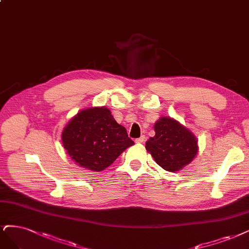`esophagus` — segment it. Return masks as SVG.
Here are the masks:
<instances>
[{"instance_id": "obj_1", "label": "esophagus", "mask_w": 249, "mask_h": 249, "mask_svg": "<svg viewBox=\"0 0 249 249\" xmlns=\"http://www.w3.org/2000/svg\"><path fill=\"white\" fill-rule=\"evenodd\" d=\"M145 141V136H141L140 138H138V139H136L135 140V142L136 143H138V144H141V143H143Z\"/></svg>"}]
</instances>
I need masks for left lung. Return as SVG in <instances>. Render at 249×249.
<instances>
[{
  "label": "left lung",
  "instance_id": "8db88e82",
  "mask_svg": "<svg viewBox=\"0 0 249 249\" xmlns=\"http://www.w3.org/2000/svg\"><path fill=\"white\" fill-rule=\"evenodd\" d=\"M156 135L145 144L157 164L169 172H178L194 160L199 151L198 139L192 131L168 116L154 124Z\"/></svg>",
  "mask_w": 249,
  "mask_h": 249
}]
</instances>
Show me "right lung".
<instances>
[{
	"mask_svg": "<svg viewBox=\"0 0 249 249\" xmlns=\"http://www.w3.org/2000/svg\"><path fill=\"white\" fill-rule=\"evenodd\" d=\"M62 143L77 165L96 172L112 165L134 145L125 127L118 124L104 106L80 110L64 127Z\"/></svg>",
	"mask_w": 249,
	"mask_h": 249,
	"instance_id": "obj_1",
	"label": "right lung"
}]
</instances>
